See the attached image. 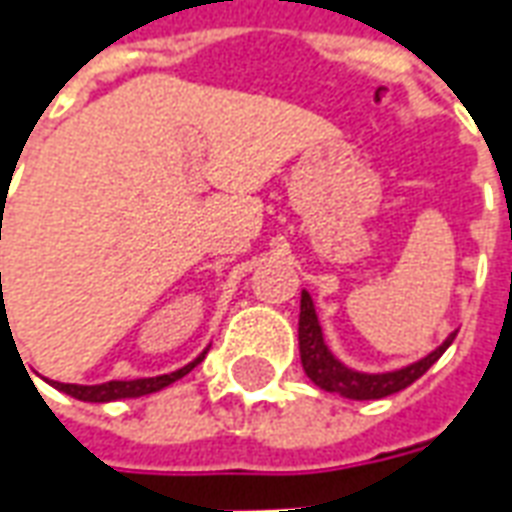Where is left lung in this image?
Instances as JSON below:
<instances>
[{
  "instance_id": "left-lung-1",
  "label": "left lung",
  "mask_w": 512,
  "mask_h": 512,
  "mask_svg": "<svg viewBox=\"0 0 512 512\" xmlns=\"http://www.w3.org/2000/svg\"><path fill=\"white\" fill-rule=\"evenodd\" d=\"M455 340V332L444 340V343L430 351L428 356H422L417 362H411L406 367H397L389 373H362L354 367L343 365L337 356L332 354V348L323 340L321 321L315 312V301L307 290H301V312H299V356L301 367L310 378L312 384L321 386L323 392H334V395L348 397V400H378V397L395 395L400 389H406L417 381L419 376H425L430 365L439 362V356L447 351Z\"/></svg>"
}]
</instances>
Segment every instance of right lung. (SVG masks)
Returning a JSON list of instances; mask_svg holds the SVG:
<instances>
[{"mask_svg": "<svg viewBox=\"0 0 512 512\" xmlns=\"http://www.w3.org/2000/svg\"><path fill=\"white\" fill-rule=\"evenodd\" d=\"M205 354H208V351H202L197 359H191L189 365H183L180 370H175V373H164V376L134 378V381H106V384H93V386L60 384V381H49V378H46V384H51L54 389H60V392H65V395L76 397V400H84V403H112V400H126V397H145V395H153V392H161L164 386L175 384L178 378L191 373V370L205 359Z\"/></svg>", "mask_w": 512, "mask_h": 512, "instance_id": "right-lung-1", "label": "right lung"}]
</instances>
